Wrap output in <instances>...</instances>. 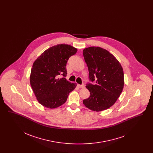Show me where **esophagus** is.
I'll return each mask as SVG.
<instances>
[{
    "mask_svg": "<svg viewBox=\"0 0 153 153\" xmlns=\"http://www.w3.org/2000/svg\"><path fill=\"white\" fill-rule=\"evenodd\" d=\"M77 87L79 88H82L84 87V85L82 84V85H80V84H77Z\"/></svg>",
    "mask_w": 153,
    "mask_h": 153,
    "instance_id": "34e87169",
    "label": "esophagus"
}]
</instances>
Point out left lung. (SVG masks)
<instances>
[{
    "label": "left lung",
    "instance_id": "obj_1",
    "mask_svg": "<svg viewBox=\"0 0 153 153\" xmlns=\"http://www.w3.org/2000/svg\"><path fill=\"white\" fill-rule=\"evenodd\" d=\"M82 53L88 68L89 79L94 82L86 84L90 96L83 100V104L96 112L108 109L123 91V68L117 58L102 48H87Z\"/></svg>",
    "mask_w": 153,
    "mask_h": 153
}]
</instances>
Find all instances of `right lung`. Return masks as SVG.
Returning <instances> with one entry per match:
<instances>
[{
  "instance_id": "1",
  "label": "right lung",
  "mask_w": 153,
  "mask_h": 153,
  "mask_svg": "<svg viewBox=\"0 0 153 153\" xmlns=\"http://www.w3.org/2000/svg\"><path fill=\"white\" fill-rule=\"evenodd\" d=\"M77 51L71 45L59 44L46 50L33 63L30 85L37 100L44 107L55 108L62 105L76 87L65 77L68 60Z\"/></svg>"
}]
</instances>
